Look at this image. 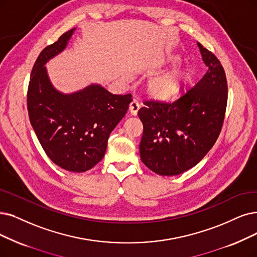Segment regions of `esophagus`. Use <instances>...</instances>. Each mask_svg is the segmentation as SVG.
Instances as JSON below:
<instances>
[{
    "mask_svg": "<svg viewBox=\"0 0 257 257\" xmlns=\"http://www.w3.org/2000/svg\"><path fill=\"white\" fill-rule=\"evenodd\" d=\"M139 107H140V105H139V103H138V101L133 100V101L131 102V103H130L128 110H130V112H131V114H132L133 116H136L138 110H139Z\"/></svg>",
    "mask_w": 257,
    "mask_h": 257,
    "instance_id": "esophagus-1",
    "label": "esophagus"
}]
</instances>
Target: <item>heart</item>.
Wrapping results in <instances>:
<instances>
[{
  "instance_id": "b5f03b06",
  "label": "heart",
  "mask_w": 257,
  "mask_h": 257,
  "mask_svg": "<svg viewBox=\"0 0 257 257\" xmlns=\"http://www.w3.org/2000/svg\"><path fill=\"white\" fill-rule=\"evenodd\" d=\"M177 60H173L176 62ZM193 70L189 67L174 68L168 73L150 80L147 91L151 98L160 102H170L177 99L193 79Z\"/></svg>"
}]
</instances>
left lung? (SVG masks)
I'll return each mask as SVG.
<instances>
[{
	"instance_id": "obj_1",
	"label": "left lung",
	"mask_w": 257,
	"mask_h": 257,
	"mask_svg": "<svg viewBox=\"0 0 257 257\" xmlns=\"http://www.w3.org/2000/svg\"><path fill=\"white\" fill-rule=\"evenodd\" d=\"M207 73L176 101H146L138 111L143 124L140 158L153 172L174 176L207 155L223 124L228 84L220 61L197 43Z\"/></svg>"
}]
</instances>
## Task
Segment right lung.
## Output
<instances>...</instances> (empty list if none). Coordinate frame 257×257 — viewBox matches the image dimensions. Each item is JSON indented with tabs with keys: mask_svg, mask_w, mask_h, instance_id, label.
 <instances>
[{
	"mask_svg": "<svg viewBox=\"0 0 257 257\" xmlns=\"http://www.w3.org/2000/svg\"><path fill=\"white\" fill-rule=\"evenodd\" d=\"M75 28L46 46L34 64L27 90L30 123L46 155L60 168L81 173L104 157L111 131L125 116L132 95H112L91 84L65 95L50 83L48 60L62 51Z\"/></svg>",
	"mask_w": 257,
	"mask_h": 257,
	"instance_id": "add662e5",
	"label": "right lung"
}]
</instances>
